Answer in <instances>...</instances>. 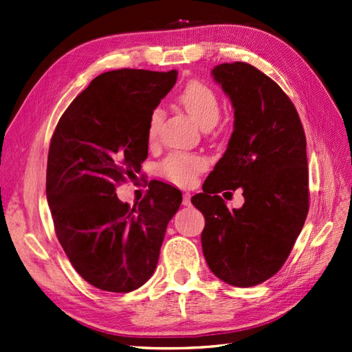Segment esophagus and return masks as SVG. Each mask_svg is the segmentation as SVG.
Listing matches in <instances>:
<instances>
[{"mask_svg": "<svg viewBox=\"0 0 352 352\" xmlns=\"http://www.w3.org/2000/svg\"><path fill=\"white\" fill-rule=\"evenodd\" d=\"M190 197H192V196H190V193H184V195H183V205H184V206H190V205H192V202H190Z\"/></svg>", "mask_w": 352, "mask_h": 352, "instance_id": "1", "label": "esophagus"}]
</instances>
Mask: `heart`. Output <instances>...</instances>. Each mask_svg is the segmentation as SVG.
<instances>
[{"instance_id":"heart-1","label":"heart","mask_w":352,"mask_h":352,"mask_svg":"<svg viewBox=\"0 0 352 352\" xmlns=\"http://www.w3.org/2000/svg\"><path fill=\"white\" fill-rule=\"evenodd\" d=\"M179 103L184 106L187 112L193 116L196 122L204 129L212 128L221 113L219 98L212 88L200 81H190L183 91L179 93ZM164 120L162 109L156 107L148 119L147 135L148 138L156 140L160 125ZM206 168V160L196 155H184L174 153L168 156L162 164H160V174L169 182L188 186L192 184L197 174L202 173Z\"/></svg>"}]
</instances>
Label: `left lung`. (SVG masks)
I'll return each instance as SVG.
<instances>
[{"instance_id": "8db88e82", "label": "left lung", "mask_w": 352, "mask_h": 352, "mask_svg": "<svg viewBox=\"0 0 352 352\" xmlns=\"http://www.w3.org/2000/svg\"><path fill=\"white\" fill-rule=\"evenodd\" d=\"M212 76L233 104L234 126L192 204L205 217L202 249L210 271L228 285L250 287L282 268L304 227L307 140L294 103L261 70L223 63ZM239 186L245 204L228 211L217 193Z\"/></svg>"}]
</instances>
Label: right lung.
<instances>
[{"label":"right lung","mask_w":352,"mask_h":352,"mask_svg":"<svg viewBox=\"0 0 352 352\" xmlns=\"http://www.w3.org/2000/svg\"><path fill=\"white\" fill-rule=\"evenodd\" d=\"M177 75H98L66 109L50 143L47 202L56 234L78 274L97 289L126 294L143 286L182 205V192L160 182L134 206L116 196V187L142 170L150 115Z\"/></svg>","instance_id":"right-lung-1"}]
</instances>
